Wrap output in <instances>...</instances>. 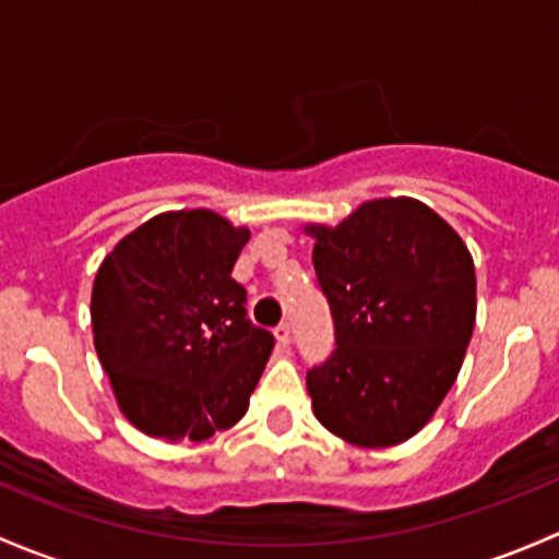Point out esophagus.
<instances>
[{
	"label": "esophagus",
	"instance_id": "obj_1",
	"mask_svg": "<svg viewBox=\"0 0 559 559\" xmlns=\"http://www.w3.org/2000/svg\"><path fill=\"white\" fill-rule=\"evenodd\" d=\"M274 338H277L280 347H287V344H290V325H287V322H280V325L274 328Z\"/></svg>",
	"mask_w": 559,
	"mask_h": 559
}]
</instances>
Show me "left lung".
Masks as SVG:
<instances>
[{
  "instance_id": "left-lung-1",
  "label": "left lung",
  "mask_w": 559,
  "mask_h": 559,
  "mask_svg": "<svg viewBox=\"0 0 559 559\" xmlns=\"http://www.w3.org/2000/svg\"><path fill=\"white\" fill-rule=\"evenodd\" d=\"M336 349L307 373L322 428L384 450L428 425L457 379L476 322V272L450 223L408 195L364 201L338 226L309 223Z\"/></svg>"
}]
</instances>
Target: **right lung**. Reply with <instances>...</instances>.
<instances>
[{
	"mask_svg": "<svg viewBox=\"0 0 559 559\" xmlns=\"http://www.w3.org/2000/svg\"><path fill=\"white\" fill-rule=\"evenodd\" d=\"M250 231L212 210L160 212L102 261L91 325L123 417L142 433L204 441L245 417L274 336L247 320L231 277Z\"/></svg>",
	"mask_w": 559,
	"mask_h": 559,
	"instance_id": "add662e5",
	"label": "right lung"
}]
</instances>
